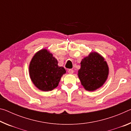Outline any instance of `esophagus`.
<instances>
[{
  "instance_id": "1",
  "label": "esophagus",
  "mask_w": 131,
  "mask_h": 131,
  "mask_svg": "<svg viewBox=\"0 0 131 131\" xmlns=\"http://www.w3.org/2000/svg\"><path fill=\"white\" fill-rule=\"evenodd\" d=\"M73 72H74V71H73V69H69L68 70V73H70V74H72V73H73Z\"/></svg>"
}]
</instances>
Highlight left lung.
Returning <instances> with one entry per match:
<instances>
[{
	"label": "left lung",
	"instance_id": "1",
	"mask_svg": "<svg viewBox=\"0 0 131 131\" xmlns=\"http://www.w3.org/2000/svg\"><path fill=\"white\" fill-rule=\"evenodd\" d=\"M108 74V67L105 59L97 52L90 53L81 62L78 76L86 90L93 91L105 83Z\"/></svg>",
	"mask_w": 131,
	"mask_h": 131
}]
</instances>
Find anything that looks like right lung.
I'll return each mask as SVG.
<instances>
[{
	"instance_id": "obj_1",
	"label": "right lung",
	"mask_w": 131,
	"mask_h": 131,
	"mask_svg": "<svg viewBox=\"0 0 131 131\" xmlns=\"http://www.w3.org/2000/svg\"><path fill=\"white\" fill-rule=\"evenodd\" d=\"M29 71L33 83L43 91H50L56 88L66 73L65 69L58 66L57 59L46 49L36 53L30 61Z\"/></svg>"
}]
</instances>
